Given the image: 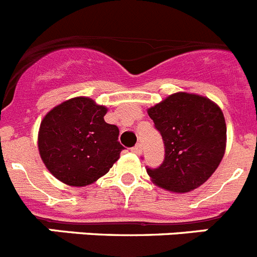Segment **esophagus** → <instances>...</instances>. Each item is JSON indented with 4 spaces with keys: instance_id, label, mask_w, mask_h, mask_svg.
<instances>
[{
    "instance_id": "obj_1",
    "label": "esophagus",
    "mask_w": 257,
    "mask_h": 257,
    "mask_svg": "<svg viewBox=\"0 0 257 257\" xmlns=\"http://www.w3.org/2000/svg\"><path fill=\"white\" fill-rule=\"evenodd\" d=\"M131 151H133L135 154H142V152H143L142 145H140V144H136L135 147H134V148L131 149Z\"/></svg>"
}]
</instances>
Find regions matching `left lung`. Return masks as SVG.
Masks as SVG:
<instances>
[{
	"instance_id": "8db88e82",
	"label": "left lung",
	"mask_w": 257,
	"mask_h": 257,
	"mask_svg": "<svg viewBox=\"0 0 257 257\" xmlns=\"http://www.w3.org/2000/svg\"><path fill=\"white\" fill-rule=\"evenodd\" d=\"M161 133L165 160L147 169L157 187L187 193L216 171L226 148V123L216 103L202 95L175 92L148 109Z\"/></svg>"
}]
</instances>
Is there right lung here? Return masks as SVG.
I'll return each mask as SVG.
<instances>
[{
	"label": "right lung",
	"instance_id": "obj_1",
	"mask_svg": "<svg viewBox=\"0 0 257 257\" xmlns=\"http://www.w3.org/2000/svg\"><path fill=\"white\" fill-rule=\"evenodd\" d=\"M108 108L77 96L46 113L38 130V152L46 169L69 187H86L106 174L123 147L119 130L104 121Z\"/></svg>",
	"mask_w": 257,
	"mask_h": 257
}]
</instances>
